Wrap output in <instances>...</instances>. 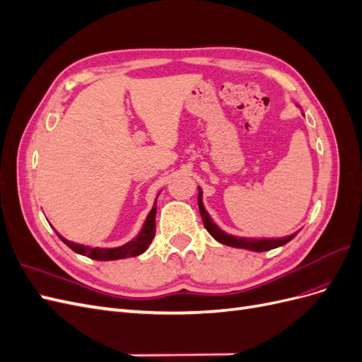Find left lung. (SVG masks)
Returning <instances> with one entry per match:
<instances>
[{
  "label": "left lung",
  "instance_id": "1",
  "mask_svg": "<svg viewBox=\"0 0 362 362\" xmlns=\"http://www.w3.org/2000/svg\"><path fill=\"white\" fill-rule=\"evenodd\" d=\"M296 107H299V104H296ZM199 190V196H198V205H199V211L202 216V222L204 226L210 235L216 240V242L222 243L225 246H231V247H237V249H247L252 252H266V250H272V249H276L281 247L284 245H287L290 240H293L298 233H294L288 237H278V238H266V237H238V235H233V234H228L226 231L218 226L208 213L205 210V205L202 201V189L198 187Z\"/></svg>",
  "mask_w": 362,
  "mask_h": 362
}]
</instances>
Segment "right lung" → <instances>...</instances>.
<instances>
[{"label":"right lung","mask_w":362,"mask_h":362,"mask_svg":"<svg viewBox=\"0 0 362 362\" xmlns=\"http://www.w3.org/2000/svg\"><path fill=\"white\" fill-rule=\"evenodd\" d=\"M160 194V192H158ZM157 194V198H158ZM157 198L154 202V206H152V210L149 211L148 217L145 223L141 225L140 233L134 237L131 238L128 243L122 245V246H117V247H90V246H86V245H80V243H74L71 240L62 237L57 231V235L60 237L62 242L69 246L74 252L84 257H89L92 259H98V261H113V259H122V258H129V257H137L140 254H144V252L149 247L151 242L154 240L156 237V214H157Z\"/></svg>","instance_id":"right-lung-1"}]
</instances>
